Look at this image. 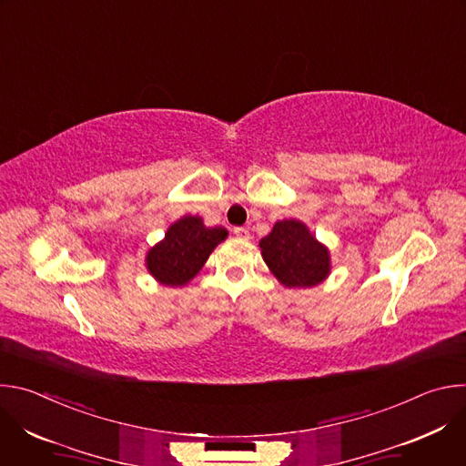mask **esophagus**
I'll return each instance as SVG.
<instances>
[{
  "label": "esophagus",
  "instance_id": "esophagus-1",
  "mask_svg": "<svg viewBox=\"0 0 466 466\" xmlns=\"http://www.w3.org/2000/svg\"><path fill=\"white\" fill-rule=\"evenodd\" d=\"M234 234H236V238H239V239H248V238H250V232H248L245 227H236V228H234Z\"/></svg>",
  "mask_w": 466,
  "mask_h": 466
}]
</instances>
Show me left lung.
I'll return each instance as SVG.
<instances>
[{
    "mask_svg": "<svg viewBox=\"0 0 466 466\" xmlns=\"http://www.w3.org/2000/svg\"><path fill=\"white\" fill-rule=\"evenodd\" d=\"M261 256L286 288H313L329 275V252L297 219L275 223L259 241Z\"/></svg>",
    "mask_w": 466,
    "mask_h": 466,
    "instance_id": "obj_1",
    "label": "left lung"
}]
</instances>
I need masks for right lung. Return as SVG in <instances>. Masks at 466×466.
<instances>
[{
	"mask_svg": "<svg viewBox=\"0 0 466 466\" xmlns=\"http://www.w3.org/2000/svg\"><path fill=\"white\" fill-rule=\"evenodd\" d=\"M227 236L223 227L207 228L198 216H184L167 228L160 243L149 248L147 269L164 286H186Z\"/></svg>",
	"mask_w": 466,
	"mask_h": 466,
	"instance_id": "obj_1",
	"label": "right lung"
}]
</instances>
